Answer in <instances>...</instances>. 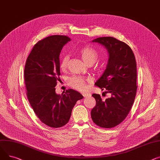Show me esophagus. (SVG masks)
<instances>
[{
    "mask_svg": "<svg viewBox=\"0 0 160 160\" xmlns=\"http://www.w3.org/2000/svg\"><path fill=\"white\" fill-rule=\"evenodd\" d=\"M82 96L84 98H87V97H90L91 95L89 94V93H83Z\"/></svg>",
    "mask_w": 160,
    "mask_h": 160,
    "instance_id": "esophagus-1",
    "label": "esophagus"
}]
</instances>
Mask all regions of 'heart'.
I'll return each mask as SVG.
<instances>
[{"label":"heart","instance_id":"obj_1","mask_svg":"<svg viewBox=\"0 0 160 160\" xmlns=\"http://www.w3.org/2000/svg\"><path fill=\"white\" fill-rule=\"evenodd\" d=\"M78 53L81 56L82 61L88 64H93L99 59V53L98 52L90 46H84L81 48ZM69 60V55L64 54L61 59L60 68L64 70L67 68ZM68 83L70 86L79 91H83L86 89V81L84 79L78 76H72L68 80Z\"/></svg>","mask_w":160,"mask_h":160}]
</instances>
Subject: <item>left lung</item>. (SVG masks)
Segmentation results:
<instances>
[{
	"mask_svg": "<svg viewBox=\"0 0 160 160\" xmlns=\"http://www.w3.org/2000/svg\"><path fill=\"white\" fill-rule=\"evenodd\" d=\"M92 42L104 46L108 53L106 69L95 84L102 90L105 88L111 97L102 101L99 94H92L96 105L91 111V117L97 125L112 128L125 119L135 99L137 90L135 56L129 46L114 37H99Z\"/></svg>",
	"mask_w": 160,
	"mask_h": 160,
	"instance_id": "obj_1",
	"label": "left lung"
}]
</instances>
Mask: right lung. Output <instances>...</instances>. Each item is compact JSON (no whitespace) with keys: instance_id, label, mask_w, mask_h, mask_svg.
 <instances>
[{"instance_id":"obj_1","label":"right lung","mask_w":160,"mask_h":160,"mask_svg":"<svg viewBox=\"0 0 160 160\" xmlns=\"http://www.w3.org/2000/svg\"><path fill=\"white\" fill-rule=\"evenodd\" d=\"M70 41L64 35L46 37L35 44L25 64L24 73L28 101L39 119L53 128L67 124L76 102L83 98L73 89L62 94L55 92V87L61 74L60 53Z\"/></svg>"}]
</instances>
